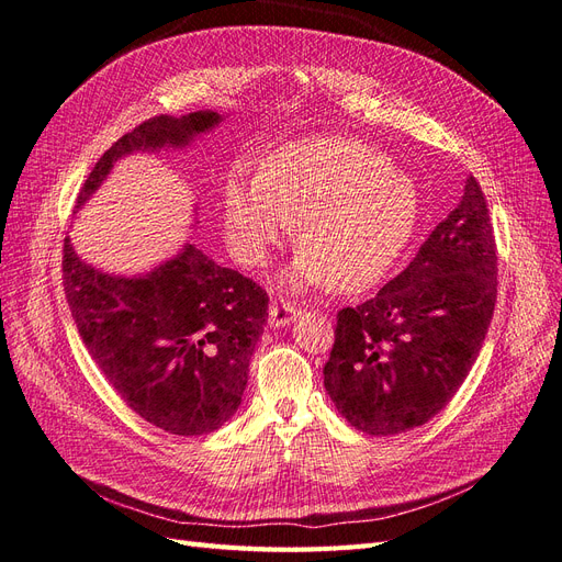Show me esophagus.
Returning <instances> with one entry per match:
<instances>
[{"label":"esophagus","mask_w":562,"mask_h":562,"mask_svg":"<svg viewBox=\"0 0 562 562\" xmlns=\"http://www.w3.org/2000/svg\"><path fill=\"white\" fill-rule=\"evenodd\" d=\"M297 318V307L288 302H271L269 304V326L274 328H283L291 326V323Z\"/></svg>","instance_id":"esophagus-1"}]
</instances>
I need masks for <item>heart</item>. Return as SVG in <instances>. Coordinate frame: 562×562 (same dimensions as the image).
I'll return each mask as SVG.
<instances>
[{
  "label": "heart",
  "instance_id": "b5f03b06",
  "mask_svg": "<svg viewBox=\"0 0 562 562\" xmlns=\"http://www.w3.org/2000/svg\"><path fill=\"white\" fill-rule=\"evenodd\" d=\"M223 211L229 250L248 267L267 265L295 223L302 248L281 277L288 291L323 283L361 291L411 241L417 192L378 149L342 135H312L277 147L260 176L236 168Z\"/></svg>",
  "mask_w": 562,
  "mask_h": 562
}]
</instances>
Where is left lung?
<instances>
[{"label":"left lung","mask_w":562,"mask_h":562,"mask_svg":"<svg viewBox=\"0 0 562 562\" xmlns=\"http://www.w3.org/2000/svg\"><path fill=\"white\" fill-rule=\"evenodd\" d=\"M497 302V246L481 184L375 297L337 314L323 384L353 429L394 436L438 415L479 359Z\"/></svg>","instance_id":"left-lung-1"}]
</instances>
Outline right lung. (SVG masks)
Returning a JSON list of instances; mask_svg holds the SVG:
<instances>
[{"mask_svg":"<svg viewBox=\"0 0 562 562\" xmlns=\"http://www.w3.org/2000/svg\"><path fill=\"white\" fill-rule=\"evenodd\" d=\"M223 114L199 110L155 116L119 138L83 182L77 211L119 159L184 149ZM63 283L77 330L98 368L131 411L176 436H201L239 411L248 363L267 323V293L220 267L194 244L143 274H110L81 260L70 236Z\"/></svg>","mask_w":562,"mask_h":562,"instance_id":"obj_1","label":"right lung"}]
</instances>
